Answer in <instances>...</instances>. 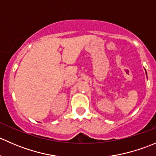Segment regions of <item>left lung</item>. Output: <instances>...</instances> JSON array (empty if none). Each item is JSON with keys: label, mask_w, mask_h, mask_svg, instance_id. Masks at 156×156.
Here are the masks:
<instances>
[{"label": "left lung", "mask_w": 156, "mask_h": 156, "mask_svg": "<svg viewBox=\"0 0 156 156\" xmlns=\"http://www.w3.org/2000/svg\"><path fill=\"white\" fill-rule=\"evenodd\" d=\"M146 75H147V73H146Z\"/></svg>", "instance_id": "left-lung-1"}]
</instances>
